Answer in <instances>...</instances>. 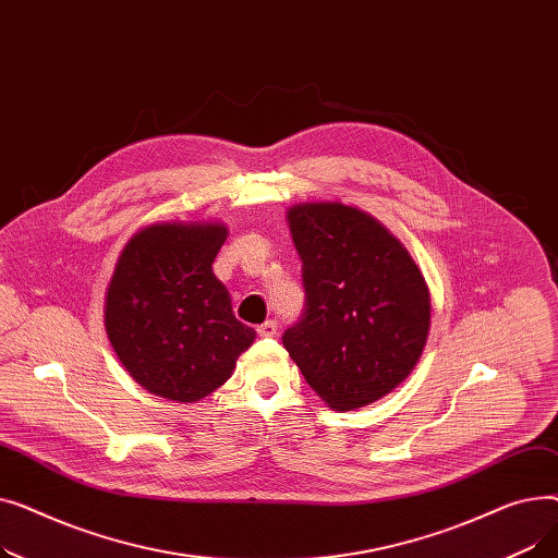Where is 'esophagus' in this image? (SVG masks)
Here are the masks:
<instances>
[{
	"instance_id": "1",
	"label": "esophagus",
	"mask_w": 558,
	"mask_h": 558,
	"mask_svg": "<svg viewBox=\"0 0 558 558\" xmlns=\"http://www.w3.org/2000/svg\"><path fill=\"white\" fill-rule=\"evenodd\" d=\"M259 337H276L278 335V324L276 320H264L262 326H257Z\"/></svg>"
}]
</instances>
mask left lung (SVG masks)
Instances as JSON below:
<instances>
[{
	"mask_svg": "<svg viewBox=\"0 0 558 558\" xmlns=\"http://www.w3.org/2000/svg\"><path fill=\"white\" fill-rule=\"evenodd\" d=\"M287 221L303 259L305 312L282 343L328 407H366L423 355L432 316L425 278L393 234L353 205L299 203Z\"/></svg>",
	"mask_w": 558,
	"mask_h": 558,
	"instance_id": "8db88e82",
	"label": "left lung"
}]
</instances>
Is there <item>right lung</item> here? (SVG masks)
I'll use <instances>...</instances> for the list:
<instances>
[{
  "label": "right lung",
  "instance_id": "obj_1",
  "mask_svg": "<svg viewBox=\"0 0 558 558\" xmlns=\"http://www.w3.org/2000/svg\"><path fill=\"white\" fill-rule=\"evenodd\" d=\"M226 238L228 228L215 221L154 223L133 234L114 264L106 335L129 375L154 396H210L255 339L213 274Z\"/></svg>",
  "mask_w": 558,
  "mask_h": 558
}]
</instances>
